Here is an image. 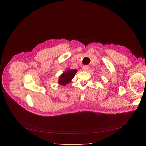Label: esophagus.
<instances>
[{
    "label": "esophagus",
    "instance_id": "esophagus-1",
    "mask_svg": "<svg viewBox=\"0 0 146 146\" xmlns=\"http://www.w3.org/2000/svg\"><path fill=\"white\" fill-rule=\"evenodd\" d=\"M88 69H89V66H87V65L83 66L82 70L84 71H87V70H88Z\"/></svg>",
    "mask_w": 146,
    "mask_h": 146
}]
</instances>
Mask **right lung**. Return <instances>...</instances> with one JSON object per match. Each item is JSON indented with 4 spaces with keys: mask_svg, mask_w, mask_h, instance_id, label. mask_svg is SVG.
Segmentation results:
<instances>
[{
    "mask_svg": "<svg viewBox=\"0 0 146 146\" xmlns=\"http://www.w3.org/2000/svg\"><path fill=\"white\" fill-rule=\"evenodd\" d=\"M77 72V70L76 69H68L59 76L58 84L62 86H66L68 84H69L70 82H71Z\"/></svg>",
    "mask_w": 146,
    "mask_h": 146,
    "instance_id": "add662e5",
    "label": "right lung"
}]
</instances>
